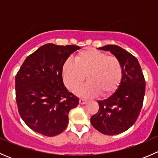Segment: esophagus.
I'll use <instances>...</instances> for the list:
<instances>
[{"label":"esophagus","instance_id":"34e87169","mask_svg":"<svg viewBox=\"0 0 158 158\" xmlns=\"http://www.w3.org/2000/svg\"><path fill=\"white\" fill-rule=\"evenodd\" d=\"M87 100L86 99H84V98H79V104L81 105H83L85 103H86Z\"/></svg>","mask_w":158,"mask_h":158}]
</instances>
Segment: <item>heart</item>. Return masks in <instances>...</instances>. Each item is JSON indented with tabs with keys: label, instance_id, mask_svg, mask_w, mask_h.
<instances>
[{
	"label": "heart",
	"instance_id": "obj_1",
	"mask_svg": "<svg viewBox=\"0 0 158 158\" xmlns=\"http://www.w3.org/2000/svg\"><path fill=\"white\" fill-rule=\"evenodd\" d=\"M62 77L66 88L74 92L85 81L88 83L79 91L82 96H93L100 93L109 97L118 89L122 77L123 67L114 56L95 49H86L78 52L74 63L67 60L62 66Z\"/></svg>",
	"mask_w": 158,
	"mask_h": 158
}]
</instances>
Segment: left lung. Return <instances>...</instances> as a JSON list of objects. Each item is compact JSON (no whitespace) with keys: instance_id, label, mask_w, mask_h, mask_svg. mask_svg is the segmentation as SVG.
I'll use <instances>...</instances> for the list:
<instances>
[{"instance_id":"8db88e82","label":"left lung","mask_w":158,"mask_h":158,"mask_svg":"<svg viewBox=\"0 0 158 158\" xmlns=\"http://www.w3.org/2000/svg\"><path fill=\"white\" fill-rule=\"evenodd\" d=\"M98 49L110 51L120 60L123 77L112 95L98 101L99 109L91 117V124L104 135H118L131 128L139 116L145 93V80L138 60L128 51L115 45Z\"/></svg>"}]
</instances>
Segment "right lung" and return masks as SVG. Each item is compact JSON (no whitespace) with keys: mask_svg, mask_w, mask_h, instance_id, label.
Returning <instances> with one entry per match:
<instances>
[{"mask_svg":"<svg viewBox=\"0 0 158 158\" xmlns=\"http://www.w3.org/2000/svg\"><path fill=\"white\" fill-rule=\"evenodd\" d=\"M75 45L45 44L26 58L15 76L16 100L19 114L34 131L48 137L66 128L69 111L79 98L63 84L62 66Z\"/></svg>","mask_w":158,"mask_h":158,"instance_id":"obj_1","label":"right lung"}]
</instances>
